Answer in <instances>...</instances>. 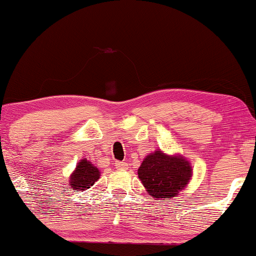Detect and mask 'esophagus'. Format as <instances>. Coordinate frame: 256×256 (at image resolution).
<instances>
[{"instance_id": "esophagus-1", "label": "esophagus", "mask_w": 256, "mask_h": 256, "mask_svg": "<svg viewBox=\"0 0 256 256\" xmlns=\"http://www.w3.org/2000/svg\"><path fill=\"white\" fill-rule=\"evenodd\" d=\"M128 166V164L126 162H120V160H116L114 162V168L117 169H126Z\"/></svg>"}]
</instances>
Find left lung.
I'll list each match as a JSON object with an SVG mask.
<instances>
[{"label":"left lung","instance_id":"8db88e82","mask_svg":"<svg viewBox=\"0 0 256 256\" xmlns=\"http://www.w3.org/2000/svg\"><path fill=\"white\" fill-rule=\"evenodd\" d=\"M191 166L182 156H166L160 151L148 154L138 169L142 185L154 198L178 196L191 179Z\"/></svg>","mask_w":256,"mask_h":256}]
</instances>
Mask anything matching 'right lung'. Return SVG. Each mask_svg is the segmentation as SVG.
Returning a JSON list of instances; mask_svg holds the SVG:
<instances>
[{"instance_id":"right-lung-1","label":"right lung","mask_w":256,"mask_h":256,"mask_svg":"<svg viewBox=\"0 0 256 256\" xmlns=\"http://www.w3.org/2000/svg\"><path fill=\"white\" fill-rule=\"evenodd\" d=\"M99 170L90 160H82L76 166V170L71 175L70 186L74 191H82L90 188L99 179Z\"/></svg>"}]
</instances>
